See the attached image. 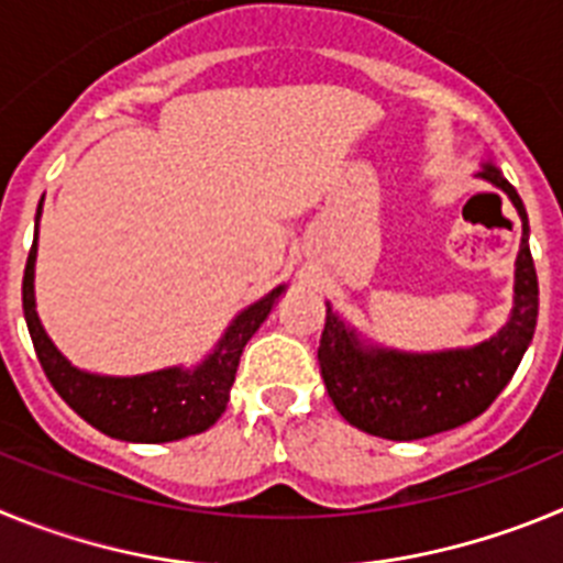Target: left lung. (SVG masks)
Listing matches in <instances>:
<instances>
[{
  "instance_id": "left-lung-1",
  "label": "left lung",
  "mask_w": 563,
  "mask_h": 563,
  "mask_svg": "<svg viewBox=\"0 0 563 563\" xmlns=\"http://www.w3.org/2000/svg\"><path fill=\"white\" fill-rule=\"evenodd\" d=\"M482 177L514 200L521 222V247L516 258V307L505 330L474 350L400 355L363 350L357 338L327 310L318 343V366L332 406L343 420L386 440H422L465 426L499 397L521 355L533 341L539 318V276L527 245V211L516 188L485 166Z\"/></svg>"
}]
</instances>
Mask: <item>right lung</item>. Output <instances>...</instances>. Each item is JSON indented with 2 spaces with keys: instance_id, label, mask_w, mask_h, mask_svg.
I'll return each mask as SVG.
<instances>
[{
  "instance_id": "add662e5",
  "label": "right lung",
  "mask_w": 563,
  "mask_h": 563,
  "mask_svg": "<svg viewBox=\"0 0 563 563\" xmlns=\"http://www.w3.org/2000/svg\"><path fill=\"white\" fill-rule=\"evenodd\" d=\"M38 213H42V202H38ZM33 265H36V239L24 265L22 307L44 375L69 409L81 415L89 426L126 442H172L211 429L228 406L245 343L267 318L278 292L285 290L278 287L267 298L247 307L228 327L213 355H208L194 372L166 369L141 377H98L73 369L38 324L36 298H33Z\"/></svg>"
}]
</instances>
